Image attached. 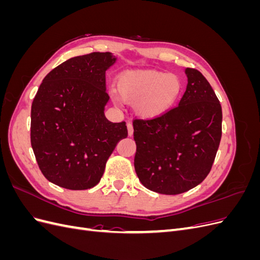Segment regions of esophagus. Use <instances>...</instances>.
Masks as SVG:
<instances>
[{
  "mask_svg": "<svg viewBox=\"0 0 260 260\" xmlns=\"http://www.w3.org/2000/svg\"><path fill=\"white\" fill-rule=\"evenodd\" d=\"M127 128H128V135L131 137L133 136V124L131 122L127 123Z\"/></svg>",
  "mask_w": 260,
  "mask_h": 260,
  "instance_id": "obj_1",
  "label": "esophagus"
}]
</instances>
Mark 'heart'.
I'll return each instance as SVG.
<instances>
[{
	"label": "heart",
	"instance_id": "b5f03b06",
	"mask_svg": "<svg viewBox=\"0 0 260 260\" xmlns=\"http://www.w3.org/2000/svg\"><path fill=\"white\" fill-rule=\"evenodd\" d=\"M119 96L137 102V112L144 118H155L170 109L183 90V81L176 74L158 70H129L117 82Z\"/></svg>",
	"mask_w": 260,
	"mask_h": 260
}]
</instances>
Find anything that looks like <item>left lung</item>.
Listing matches in <instances>:
<instances>
[{"mask_svg":"<svg viewBox=\"0 0 260 260\" xmlns=\"http://www.w3.org/2000/svg\"><path fill=\"white\" fill-rule=\"evenodd\" d=\"M179 105L149 119H133L135 169L146 188L176 195L199 185L214 164L222 135V109L205 77L186 68Z\"/></svg>","mask_w":260,"mask_h":260,"instance_id":"8db88e82","label":"left lung"}]
</instances>
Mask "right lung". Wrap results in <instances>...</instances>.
Listing matches in <instances>:
<instances>
[{
  "instance_id": "right-lung-1",
  "label": "right lung",
  "mask_w": 260,
  "mask_h": 260,
  "mask_svg": "<svg viewBox=\"0 0 260 260\" xmlns=\"http://www.w3.org/2000/svg\"><path fill=\"white\" fill-rule=\"evenodd\" d=\"M116 58L93 52L70 58L45 76L31 106L30 139L38 166L50 182L68 190L96 185L124 121L106 119L105 72Z\"/></svg>"
}]
</instances>
